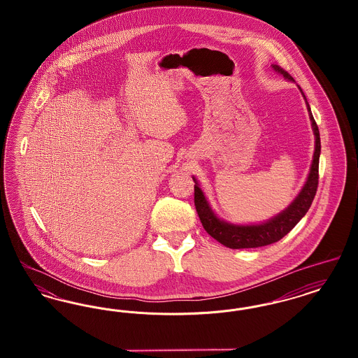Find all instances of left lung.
<instances>
[{"mask_svg": "<svg viewBox=\"0 0 358 358\" xmlns=\"http://www.w3.org/2000/svg\"><path fill=\"white\" fill-rule=\"evenodd\" d=\"M273 71L279 75H282L285 79L289 82H294V79L289 76V73L283 69H280L276 64H271ZM301 90V87H299ZM305 102H306L307 111L308 117L311 120V127L313 133L315 136V146H314V154H313V161L310 171L307 176L306 182L298 193V196L291 201V204L278 213L276 216L271 217L270 220L257 224H232V222H225L220 219L209 201L205 197L204 192L199 185V181L193 176L194 181V205L196 210L199 213V217L203 222L205 231L212 236L216 238L222 245L232 248V250H238V248H257L263 245L273 244L275 241H279L280 238H285L289 231L299 222V220L305 216L311 206V203L314 200V196L317 193V187H318V166H320V154H321V138H320V130L313 118L311 108L308 106L306 96L303 91L301 90Z\"/></svg>", "mask_w": 358, "mask_h": 358, "instance_id": "left-lung-1", "label": "left lung"}]
</instances>
